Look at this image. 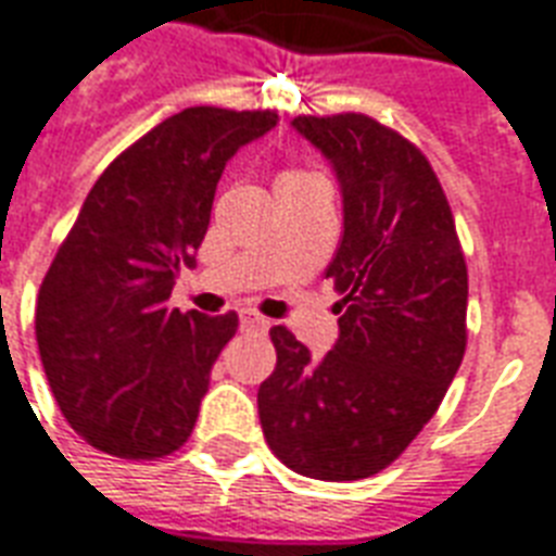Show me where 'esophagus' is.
<instances>
[{"label":"esophagus","instance_id":"1","mask_svg":"<svg viewBox=\"0 0 556 556\" xmlns=\"http://www.w3.org/2000/svg\"><path fill=\"white\" fill-rule=\"evenodd\" d=\"M239 320H242L244 331H268L270 326L268 317H262V314L251 312V308H244V312L239 314Z\"/></svg>","mask_w":556,"mask_h":556}]
</instances>
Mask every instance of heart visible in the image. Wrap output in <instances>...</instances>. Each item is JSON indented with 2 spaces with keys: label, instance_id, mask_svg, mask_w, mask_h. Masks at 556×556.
Returning a JSON list of instances; mask_svg holds the SVG:
<instances>
[{
  "label": "heart",
  "instance_id": "1",
  "mask_svg": "<svg viewBox=\"0 0 556 556\" xmlns=\"http://www.w3.org/2000/svg\"><path fill=\"white\" fill-rule=\"evenodd\" d=\"M308 181H317L314 173H305V169H282L274 181L277 190H286V187H300V185H308Z\"/></svg>",
  "mask_w": 556,
  "mask_h": 556
}]
</instances>
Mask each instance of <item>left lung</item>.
Instances as JSON below:
<instances>
[{
  "instance_id": "obj_1",
  "label": "left lung",
  "mask_w": 556,
  "mask_h": 556,
  "mask_svg": "<svg viewBox=\"0 0 556 556\" xmlns=\"http://www.w3.org/2000/svg\"><path fill=\"white\" fill-rule=\"evenodd\" d=\"M331 161L343 239L326 277L343 300L323 361L274 326L260 387L262 432L294 473L355 482L404 453L439 409L467 346V265L453 210L413 141L361 112L300 115Z\"/></svg>"
}]
</instances>
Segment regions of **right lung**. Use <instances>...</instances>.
Wrapping results in <instances>:
<instances>
[{"label": "right lung", "instance_id": "obj_1", "mask_svg": "<svg viewBox=\"0 0 556 556\" xmlns=\"http://www.w3.org/2000/svg\"><path fill=\"white\" fill-rule=\"evenodd\" d=\"M274 109L190 106L94 181L37 296V346L65 421L109 456L155 462L190 439L236 312L169 308L207 233L222 169Z\"/></svg>", "mask_w": 556, "mask_h": 556}]
</instances>
